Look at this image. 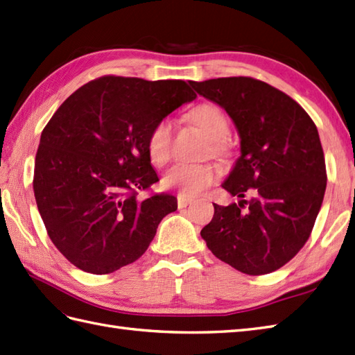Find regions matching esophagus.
Here are the masks:
<instances>
[{
    "mask_svg": "<svg viewBox=\"0 0 355 355\" xmlns=\"http://www.w3.org/2000/svg\"><path fill=\"white\" fill-rule=\"evenodd\" d=\"M177 202H178V209H184V207H187L189 204L192 202V200H191V198H186V196H183V195H178V198H177Z\"/></svg>",
    "mask_w": 355,
    "mask_h": 355,
    "instance_id": "esophagus-1",
    "label": "esophagus"
}]
</instances>
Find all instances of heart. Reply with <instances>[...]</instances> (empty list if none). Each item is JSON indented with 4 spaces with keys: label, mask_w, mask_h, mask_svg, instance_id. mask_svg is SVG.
<instances>
[{
    "label": "heart",
    "mask_w": 355,
    "mask_h": 355,
    "mask_svg": "<svg viewBox=\"0 0 355 355\" xmlns=\"http://www.w3.org/2000/svg\"><path fill=\"white\" fill-rule=\"evenodd\" d=\"M189 118L200 127L210 139L213 151L224 150V139L228 135V119L218 105L202 103L189 113ZM174 133V122L171 118H162L151 127L146 137V148L155 164H164L171 157V140ZM222 175V169L211 163H177L164 172L162 184L169 191L192 198L200 195Z\"/></svg>",
    "instance_id": "obj_1"
}]
</instances>
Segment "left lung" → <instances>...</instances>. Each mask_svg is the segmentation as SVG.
<instances>
[{
    "label": "left lung",
    "instance_id": "left-lung-1",
    "mask_svg": "<svg viewBox=\"0 0 355 355\" xmlns=\"http://www.w3.org/2000/svg\"><path fill=\"white\" fill-rule=\"evenodd\" d=\"M189 83L228 113L241 137V157L222 183L241 201L215 204L201 237L219 260L243 274L274 272L307 242L324 201L327 171L315 122L265 81L227 77Z\"/></svg>",
    "mask_w": 355,
    "mask_h": 355
}]
</instances>
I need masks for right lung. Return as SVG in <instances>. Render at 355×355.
<instances>
[{
    "mask_svg": "<svg viewBox=\"0 0 355 355\" xmlns=\"http://www.w3.org/2000/svg\"><path fill=\"white\" fill-rule=\"evenodd\" d=\"M196 98L183 80L105 76L77 89L40 136L33 191L49 239L73 266L104 275L136 261L177 198L137 200L157 174L146 137Z\"/></svg>",
    "mask_w": 355,
    "mask_h": 355,
    "instance_id": "add662e5",
    "label": "right lung"
}]
</instances>
